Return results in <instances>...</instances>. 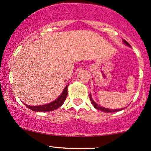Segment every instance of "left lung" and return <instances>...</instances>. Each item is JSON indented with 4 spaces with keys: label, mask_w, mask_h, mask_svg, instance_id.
Here are the masks:
<instances>
[{
    "label": "left lung",
    "mask_w": 151,
    "mask_h": 151,
    "mask_svg": "<svg viewBox=\"0 0 151 151\" xmlns=\"http://www.w3.org/2000/svg\"><path fill=\"white\" fill-rule=\"evenodd\" d=\"M122 41H123V42L125 44V45H127V46H129V47H131V45H129V42H127V41L123 39V40H122ZM90 101H91L92 104L93 105V106H94V107L96 108V109H98V110H101V111H102L108 112V113H111V112H117V111H122V110H123L124 109H125V108H123V109H106V108L103 107V106H99V105L97 104L94 101H93V98H92V96H91V94H90Z\"/></svg>",
    "instance_id": "obj_1"
}]
</instances>
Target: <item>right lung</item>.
<instances>
[{
	"mask_svg": "<svg viewBox=\"0 0 151 151\" xmlns=\"http://www.w3.org/2000/svg\"><path fill=\"white\" fill-rule=\"evenodd\" d=\"M68 86L69 84L65 87L63 89V92L57 98L55 101H52V102L49 103L47 104L41 105V106H29L27 104H25V106L28 108V109H31V110L37 112H44V111H54L55 109H58L62 106L63 103H64L65 100H66V97L68 95Z\"/></svg>",
	"mask_w": 151,
	"mask_h": 151,
	"instance_id": "1",
	"label": "right lung"
}]
</instances>
